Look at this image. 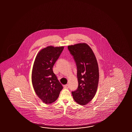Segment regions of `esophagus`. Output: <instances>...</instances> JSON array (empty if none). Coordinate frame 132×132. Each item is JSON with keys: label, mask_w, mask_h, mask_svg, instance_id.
Listing matches in <instances>:
<instances>
[{"label": "esophagus", "mask_w": 132, "mask_h": 132, "mask_svg": "<svg viewBox=\"0 0 132 132\" xmlns=\"http://www.w3.org/2000/svg\"><path fill=\"white\" fill-rule=\"evenodd\" d=\"M64 87L65 88V89H68V88H69V86H68V84H66V85H64Z\"/></svg>", "instance_id": "1"}]
</instances>
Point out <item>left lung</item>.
<instances>
[{"mask_svg": "<svg viewBox=\"0 0 132 132\" xmlns=\"http://www.w3.org/2000/svg\"><path fill=\"white\" fill-rule=\"evenodd\" d=\"M77 67L78 86L72 92L73 98L79 104L85 105L93 98L99 79L97 59L92 48L86 43L68 46Z\"/></svg>", "mask_w": 132, "mask_h": 132, "instance_id": "left-lung-1", "label": "left lung"}]
</instances>
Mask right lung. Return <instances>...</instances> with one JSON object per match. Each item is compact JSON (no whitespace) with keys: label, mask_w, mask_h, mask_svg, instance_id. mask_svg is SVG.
Instances as JSON below:
<instances>
[{"label":"right lung","mask_w":132,"mask_h":132,"mask_svg":"<svg viewBox=\"0 0 132 132\" xmlns=\"http://www.w3.org/2000/svg\"><path fill=\"white\" fill-rule=\"evenodd\" d=\"M64 47L48 46L39 51L34 63L32 84L37 95L46 104L56 101L63 87L53 71Z\"/></svg>","instance_id":"right-lung-1"}]
</instances>
